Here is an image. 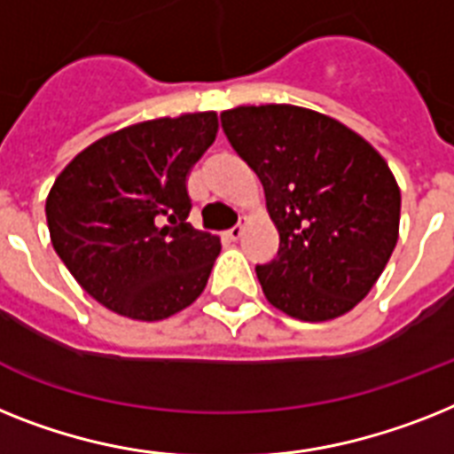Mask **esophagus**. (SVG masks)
<instances>
[{
	"instance_id": "34e87169",
	"label": "esophagus",
	"mask_w": 454,
	"mask_h": 454,
	"mask_svg": "<svg viewBox=\"0 0 454 454\" xmlns=\"http://www.w3.org/2000/svg\"><path fill=\"white\" fill-rule=\"evenodd\" d=\"M224 236H227L230 241H239V239L243 236V227H241V224H239V227H231V230L224 231Z\"/></svg>"
}]
</instances>
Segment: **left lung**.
Returning a JSON list of instances; mask_svg holds the SVG:
<instances>
[{
    "mask_svg": "<svg viewBox=\"0 0 454 454\" xmlns=\"http://www.w3.org/2000/svg\"><path fill=\"white\" fill-rule=\"evenodd\" d=\"M231 148L264 187L280 236L254 267L271 306L303 322L353 310L399 239L402 192L380 153L339 120L292 104L220 114Z\"/></svg>",
    "mask_w": 454,
    "mask_h": 454,
    "instance_id": "1",
    "label": "left lung"
}]
</instances>
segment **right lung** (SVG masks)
Wrapping results in <instances>:
<instances>
[{
    "label": "right lung",
    "mask_w": 454,
    "mask_h": 454,
    "mask_svg": "<svg viewBox=\"0 0 454 454\" xmlns=\"http://www.w3.org/2000/svg\"><path fill=\"white\" fill-rule=\"evenodd\" d=\"M215 134V111L145 120L90 144L55 178L52 248L101 306L155 322L204 292L220 239L185 223L187 174Z\"/></svg>",
    "instance_id": "1"
}]
</instances>
